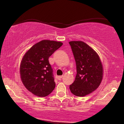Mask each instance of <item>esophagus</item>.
Instances as JSON below:
<instances>
[{"label": "esophagus", "mask_w": 124, "mask_h": 124, "mask_svg": "<svg viewBox=\"0 0 124 124\" xmlns=\"http://www.w3.org/2000/svg\"><path fill=\"white\" fill-rule=\"evenodd\" d=\"M62 77H63V76H58V77H57V79H59V80H61V79H62Z\"/></svg>", "instance_id": "esophagus-1"}]
</instances>
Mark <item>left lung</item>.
Instances as JSON below:
<instances>
[{
	"instance_id": "8db88e82",
	"label": "left lung",
	"mask_w": 124,
	"mask_h": 124,
	"mask_svg": "<svg viewBox=\"0 0 124 124\" xmlns=\"http://www.w3.org/2000/svg\"><path fill=\"white\" fill-rule=\"evenodd\" d=\"M76 60L77 74L74 82L69 86L74 95L83 97L98 89L103 77V67L95 51L82 41H70Z\"/></svg>"
}]
</instances>
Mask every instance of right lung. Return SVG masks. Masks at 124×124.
<instances>
[{
	"label": "right lung",
	"mask_w": 124,
	"mask_h": 124,
	"mask_svg": "<svg viewBox=\"0 0 124 124\" xmlns=\"http://www.w3.org/2000/svg\"><path fill=\"white\" fill-rule=\"evenodd\" d=\"M62 42L42 40L27 51L22 59L20 74L26 89L35 96L45 97L55 87L48 58L62 45Z\"/></svg>",
	"instance_id": "add662e5"
}]
</instances>
